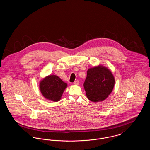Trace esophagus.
Instances as JSON below:
<instances>
[{
  "label": "esophagus",
  "mask_w": 150,
  "mask_h": 150,
  "mask_svg": "<svg viewBox=\"0 0 150 150\" xmlns=\"http://www.w3.org/2000/svg\"><path fill=\"white\" fill-rule=\"evenodd\" d=\"M74 84L75 85H78L79 84V81L78 80H76L74 82Z\"/></svg>",
  "instance_id": "34e87169"
}]
</instances>
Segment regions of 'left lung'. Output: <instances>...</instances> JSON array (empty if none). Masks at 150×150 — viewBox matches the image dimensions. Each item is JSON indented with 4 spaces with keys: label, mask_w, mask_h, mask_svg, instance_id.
Returning a JSON list of instances; mask_svg holds the SVG:
<instances>
[{
    "label": "left lung",
    "mask_w": 150,
    "mask_h": 150,
    "mask_svg": "<svg viewBox=\"0 0 150 150\" xmlns=\"http://www.w3.org/2000/svg\"><path fill=\"white\" fill-rule=\"evenodd\" d=\"M114 85V77L106 67L99 65L88 70L84 87L90 100L97 102L106 99Z\"/></svg>",
    "instance_id": "obj_1"
}]
</instances>
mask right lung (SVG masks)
I'll return each instance as SVG.
<instances>
[{
	"label": "right lung",
	"mask_w": 150,
	"mask_h": 150,
	"mask_svg": "<svg viewBox=\"0 0 150 150\" xmlns=\"http://www.w3.org/2000/svg\"><path fill=\"white\" fill-rule=\"evenodd\" d=\"M67 86V84L58 76L50 75L40 81L39 88L46 99L57 102L61 100Z\"/></svg>",
	"instance_id": "1"
}]
</instances>
